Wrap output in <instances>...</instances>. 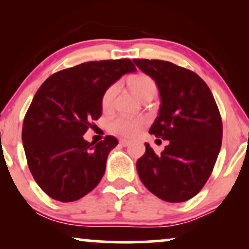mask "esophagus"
<instances>
[{
	"instance_id": "obj_1",
	"label": "esophagus",
	"mask_w": 249,
	"mask_h": 249,
	"mask_svg": "<svg viewBox=\"0 0 249 249\" xmlns=\"http://www.w3.org/2000/svg\"><path fill=\"white\" fill-rule=\"evenodd\" d=\"M119 144H121L122 146H128V145L131 144V142L126 141V139H121V141H119Z\"/></svg>"
}]
</instances>
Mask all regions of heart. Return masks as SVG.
<instances>
[{"label": "heart", "mask_w": 249, "mask_h": 249, "mask_svg": "<svg viewBox=\"0 0 249 249\" xmlns=\"http://www.w3.org/2000/svg\"><path fill=\"white\" fill-rule=\"evenodd\" d=\"M130 87L139 98L142 99L147 96H156L157 85L151 77L146 75H138L130 79ZM118 91V85L113 84L104 92L102 98V105L104 108L111 107L113 99ZM144 121L142 118H133L128 116H117L108 122V128L111 132L125 137H133L141 131Z\"/></svg>", "instance_id": "heart-1"}]
</instances>
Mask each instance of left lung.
Returning <instances> with one entry per match:
<instances>
[{
  "mask_svg": "<svg viewBox=\"0 0 249 249\" xmlns=\"http://www.w3.org/2000/svg\"><path fill=\"white\" fill-rule=\"evenodd\" d=\"M156 82L160 95L151 134L168 141L160 154L145 142L137 172L150 192L167 202H182L200 192L221 147L222 123L210 88L200 77L171 62L133 59Z\"/></svg>",
  "mask_w": 249,
  "mask_h": 249,
  "instance_id": "1",
  "label": "left lung"
}]
</instances>
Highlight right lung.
<instances>
[{
  "label": "right lung",
  "instance_id": "right-lung-1",
  "mask_svg": "<svg viewBox=\"0 0 249 249\" xmlns=\"http://www.w3.org/2000/svg\"><path fill=\"white\" fill-rule=\"evenodd\" d=\"M127 58L88 62L53 73L37 90L22 128L28 166L50 198L75 201L104 176L115 137L93 144L83 138L102 115L105 91L125 73L136 72Z\"/></svg>",
  "mask_w": 249,
  "mask_h": 249
}]
</instances>
